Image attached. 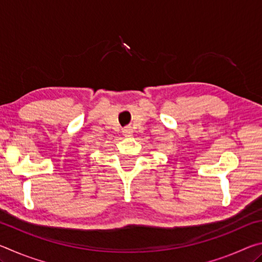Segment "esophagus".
I'll return each instance as SVG.
<instances>
[{
  "instance_id": "esophagus-1",
  "label": "esophagus",
  "mask_w": 262,
  "mask_h": 262,
  "mask_svg": "<svg viewBox=\"0 0 262 262\" xmlns=\"http://www.w3.org/2000/svg\"><path fill=\"white\" fill-rule=\"evenodd\" d=\"M122 133H123V135H125V136H130L133 134V130H132L130 127H126V128H123V129H122Z\"/></svg>"
}]
</instances>
